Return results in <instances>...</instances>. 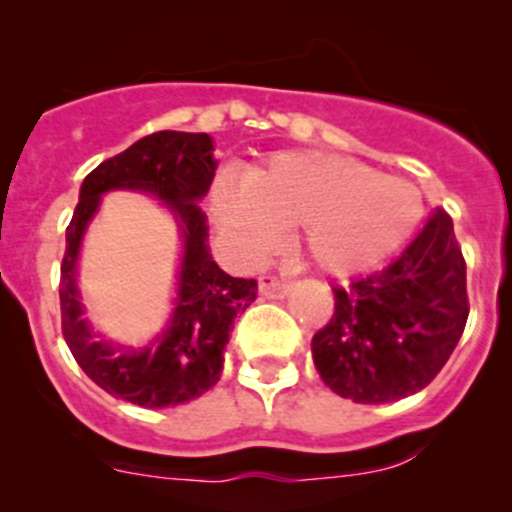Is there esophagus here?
Here are the masks:
<instances>
[{"label": "esophagus", "mask_w": 512, "mask_h": 512, "mask_svg": "<svg viewBox=\"0 0 512 512\" xmlns=\"http://www.w3.org/2000/svg\"><path fill=\"white\" fill-rule=\"evenodd\" d=\"M287 282L280 280L277 275H262L260 277V294L267 299H280L287 294Z\"/></svg>", "instance_id": "34e87169"}]
</instances>
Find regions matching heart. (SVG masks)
<instances>
[{
  "label": "heart",
  "mask_w": 512,
  "mask_h": 512,
  "mask_svg": "<svg viewBox=\"0 0 512 512\" xmlns=\"http://www.w3.org/2000/svg\"><path fill=\"white\" fill-rule=\"evenodd\" d=\"M227 235L247 260H260L302 225L309 260L352 275L389 257L423 215L421 190L359 160L319 151L280 153L218 190Z\"/></svg>",
  "instance_id": "heart-1"
}]
</instances>
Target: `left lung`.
I'll return each instance as SVG.
<instances>
[{"instance_id": "1", "label": "left lung", "mask_w": 512, "mask_h": 512, "mask_svg": "<svg viewBox=\"0 0 512 512\" xmlns=\"http://www.w3.org/2000/svg\"><path fill=\"white\" fill-rule=\"evenodd\" d=\"M468 322L466 260L451 215L436 208L391 265L334 287V314L312 337L319 376L356 404L426 389Z\"/></svg>"}]
</instances>
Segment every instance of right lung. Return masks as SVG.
<instances>
[{"instance_id": "1", "label": "right lung", "mask_w": 512, "mask_h": 512, "mask_svg": "<svg viewBox=\"0 0 512 512\" xmlns=\"http://www.w3.org/2000/svg\"><path fill=\"white\" fill-rule=\"evenodd\" d=\"M208 133L158 131L118 156L103 160L81 183L79 205L66 227L61 262V332L71 354L96 386L111 396L163 409L198 399L213 389L223 371V349L237 312L257 297V280L230 277L208 250V225L198 200L215 178L218 160ZM108 189H141L163 199L184 230L179 299L169 329L151 348L126 350L98 343L83 317L75 287L80 237Z\"/></svg>"}]
</instances>
